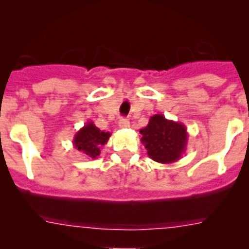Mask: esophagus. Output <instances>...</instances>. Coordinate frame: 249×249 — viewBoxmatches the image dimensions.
<instances>
[{
  "label": "esophagus",
  "instance_id": "esophagus-1",
  "mask_svg": "<svg viewBox=\"0 0 249 249\" xmlns=\"http://www.w3.org/2000/svg\"><path fill=\"white\" fill-rule=\"evenodd\" d=\"M118 125H119V127H122V129H127V127L130 126V120L127 119V118H122V119L119 120V123H118Z\"/></svg>",
  "mask_w": 249,
  "mask_h": 249
}]
</instances>
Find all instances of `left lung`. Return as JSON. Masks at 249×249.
Returning a JSON list of instances; mask_svg holds the SVG:
<instances>
[{
    "mask_svg": "<svg viewBox=\"0 0 249 249\" xmlns=\"http://www.w3.org/2000/svg\"><path fill=\"white\" fill-rule=\"evenodd\" d=\"M140 134L148 157L160 164H171L179 160L187 147L185 125L166 119L162 114L150 117L148 125L140 130Z\"/></svg>",
    "mask_w": 249,
    "mask_h": 249,
    "instance_id": "left-lung-1",
    "label": "left lung"
}]
</instances>
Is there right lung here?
Segmentation results:
<instances>
[{
  "label": "right lung",
  "instance_id": "add662e5",
  "mask_svg": "<svg viewBox=\"0 0 249 249\" xmlns=\"http://www.w3.org/2000/svg\"><path fill=\"white\" fill-rule=\"evenodd\" d=\"M110 132L101 131L92 122H88L77 131L73 139V147L83 152L88 159H96L101 153L102 145L108 142Z\"/></svg>",
  "mask_w": 249,
  "mask_h": 249
}]
</instances>
